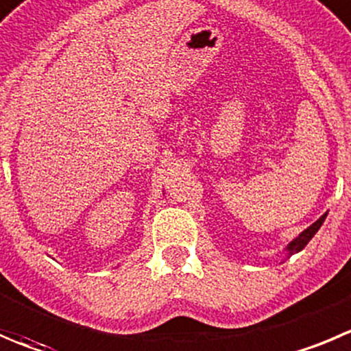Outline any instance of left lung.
<instances>
[{"mask_svg":"<svg viewBox=\"0 0 351 351\" xmlns=\"http://www.w3.org/2000/svg\"><path fill=\"white\" fill-rule=\"evenodd\" d=\"M326 215H328V213H324V215L320 217V219L317 220V222H313L312 226H310V228H306L305 231H303L302 234L298 236V238H295L291 243H289L288 246H286V252H288V256H291V255H295V253L302 252V250L305 248L306 245H308L310 239H312L313 236H315V232L319 231L320 226H322L324 220H326Z\"/></svg>","mask_w":351,"mask_h":351,"instance_id":"1","label":"left lung"}]
</instances>
